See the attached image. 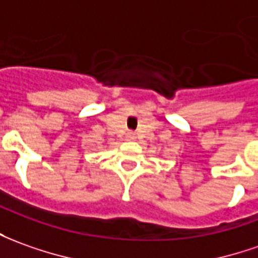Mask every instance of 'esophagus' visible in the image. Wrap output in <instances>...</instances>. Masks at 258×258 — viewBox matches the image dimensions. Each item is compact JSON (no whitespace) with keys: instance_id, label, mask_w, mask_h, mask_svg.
<instances>
[{"instance_id":"1","label":"esophagus","mask_w":258,"mask_h":258,"mask_svg":"<svg viewBox=\"0 0 258 258\" xmlns=\"http://www.w3.org/2000/svg\"><path fill=\"white\" fill-rule=\"evenodd\" d=\"M126 139H127V140H135V139H136V136H135V133H133V132H129L127 135H126Z\"/></svg>"}]
</instances>
